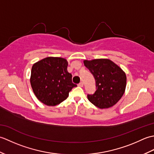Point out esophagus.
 I'll return each instance as SVG.
<instances>
[{
	"instance_id": "obj_1",
	"label": "esophagus",
	"mask_w": 154,
	"mask_h": 154,
	"mask_svg": "<svg viewBox=\"0 0 154 154\" xmlns=\"http://www.w3.org/2000/svg\"><path fill=\"white\" fill-rule=\"evenodd\" d=\"M78 86L81 87H83V82H80L79 84H78Z\"/></svg>"
}]
</instances>
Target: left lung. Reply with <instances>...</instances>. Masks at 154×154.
<instances>
[{"label": "left lung", "mask_w": 154, "mask_h": 154, "mask_svg": "<svg viewBox=\"0 0 154 154\" xmlns=\"http://www.w3.org/2000/svg\"><path fill=\"white\" fill-rule=\"evenodd\" d=\"M84 65L93 74L96 83V91L93 94H88V99L99 109L114 105L125 91V73L108 59L85 60Z\"/></svg>", "instance_id": "8db88e82"}]
</instances>
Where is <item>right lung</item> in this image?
<instances>
[{"instance_id":"obj_1","label":"right lung","mask_w":154,"mask_h":154,"mask_svg":"<svg viewBox=\"0 0 154 154\" xmlns=\"http://www.w3.org/2000/svg\"><path fill=\"white\" fill-rule=\"evenodd\" d=\"M68 63L61 57H48L32 67L30 83L35 95L48 106H55L67 99L76 84L67 71Z\"/></svg>"}]
</instances>
